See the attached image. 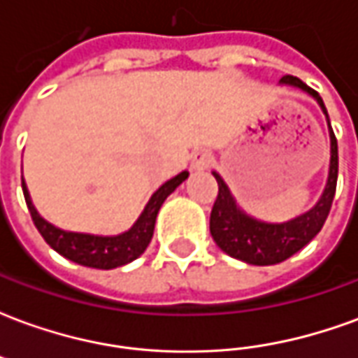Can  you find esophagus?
Returning a JSON list of instances; mask_svg holds the SVG:
<instances>
[{
    "mask_svg": "<svg viewBox=\"0 0 358 358\" xmlns=\"http://www.w3.org/2000/svg\"><path fill=\"white\" fill-rule=\"evenodd\" d=\"M210 163H213V155H210L209 151H205V149L195 151L194 157H192V169H195V171H203V169L210 166Z\"/></svg>",
    "mask_w": 358,
    "mask_h": 358,
    "instance_id": "esophagus-1",
    "label": "esophagus"
}]
</instances>
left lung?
Wrapping results in <instances>:
<instances>
[{
  "label": "left lung",
  "instance_id": "1",
  "mask_svg": "<svg viewBox=\"0 0 358 358\" xmlns=\"http://www.w3.org/2000/svg\"><path fill=\"white\" fill-rule=\"evenodd\" d=\"M280 84L307 92L320 105V109L328 120V128H330V172H328V182L324 187L322 197L318 199L315 207L303 213L301 217L292 218L287 222H280V224L263 222V220H257V218L245 215L236 205L232 194L224 184V180L220 178V174L213 172L218 182V195L217 201L213 205V210H210V236L226 255L240 259L248 264H257V266L278 264L289 259L322 230L331 209V201L336 195V184H338V140L331 130L330 117H328L322 97L318 95V92L308 88L305 82H301L297 76L287 74L280 80Z\"/></svg>",
  "mask_w": 358,
  "mask_h": 358
}]
</instances>
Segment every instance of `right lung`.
Listing matches in <instances>:
<instances>
[{
  "label": "right lung",
  "instance_id": "add662e5",
  "mask_svg": "<svg viewBox=\"0 0 358 358\" xmlns=\"http://www.w3.org/2000/svg\"><path fill=\"white\" fill-rule=\"evenodd\" d=\"M187 176H189V172L184 171L169 182H164L163 186L151 195L145 209L140 215V218L134 222L132 228L118 234V236H94V234L61 230L38 215V210L32 205L24 180H22V192H24V199H27L28 210H30V217L34 220V226L51 249H55L59 255H63L73 263L82 264V266L110 270L126 263H132L134 259H138L148 249L149 241L153 238L157 213L161 209V205Z\"/></svg>",
  "mask_w": 358,
  "mask_h": 358
}]
</instances>
